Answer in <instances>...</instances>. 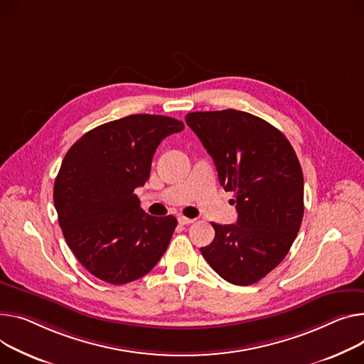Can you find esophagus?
Wrapping results in <instances>:
<instances>
[{
	"label": "esophagus",
	"mask_w": 364,
	"mask_h": 364,
	"mask_svg": "<svg viewBox=\"0 0 364 364\" xmlns=\"http://www.w3.org/2000/svg\"><path fill=\"white\" fill-rule=\"evenodd\" d=\"M178 223H180L181 225H190V224L195 223V220H193V218H187V216L180 215V216H178Z\"/></svg>",
	"instance_id": "obj_1"
}]
</instances>
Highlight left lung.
Segmentation results:
<instances>
[{
	"label": "left lung",
	"mask_w": 364,
	"mask_h": 364,
	"mask_svg": "<svg viewBox=\"0 0 364 364\" xmlns=\"http://www.w3.org/2000/svg\"><path fill=\"white\" fill-rule=\"evenodd\" d=\"M186 123L212 156L220 184L234 191L237 224L212 223L200 252L234 285H250L282 262L304 212V181L287 137L268 121L237 109L188 112Z\"/></svg>",
	"instance_id": "1"
}]
</instances>
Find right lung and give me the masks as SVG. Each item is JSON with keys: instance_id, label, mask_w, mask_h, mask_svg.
<instances>
[{"instance_id": "right-lung-1", "label": "right lung", "mask_w": 364, "mask_h": 364, "mask_svg": "<svg viewBox=\"0 0 364 364\" xmlns=\"http://www.w3.org/2000/svg\"><path fill=\"white\" fill-rule=\"evenodd\" d=\"M183 129L171 117L134 114L95 127L65 154L54 184L58 223L96 278L136 281L165 253L177 220L143 212L134 188L149 178L158 144Z\"/></svg>"}]
</instances>
